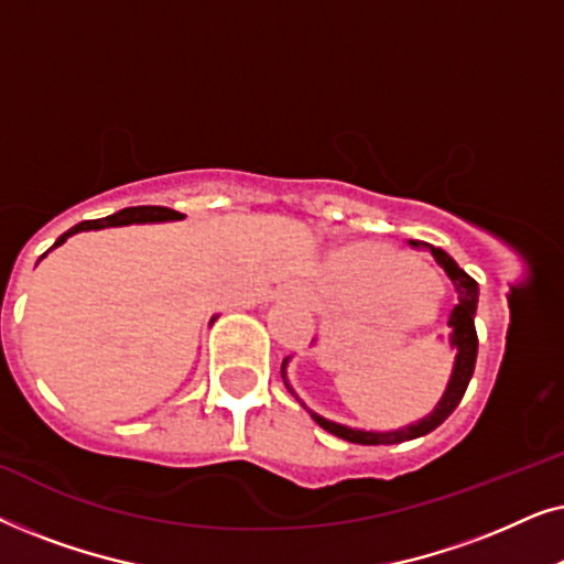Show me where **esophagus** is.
Listing matches in <instances>:
<instances>
[{"mask_svg":"<svg viewBox=\"0 0 564 564\" xmlns=\"http://www.w3.org/2000/svg\"><path fill=\"white\" fill-rule=\"evenodd\" d=\"M290 290H292V297H295L300 305H305V307H313L315 305V295L305 288V284H292Z\"/></svg>","mask_w":564,"mask_h":564,"instance_id":"esophagus-1","label":"esophagus"}]
</instances>
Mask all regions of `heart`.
I'll list each match as a JSON object with an SVG mask.
<instances>
[{"mask_svg":"<svg viewBox=\"0 0 564 564\" xmlns=\"http://www.w3.org/2000/svg\"><path fill=\"white\" fill-rule=\"evenodd\" d=\"M334 274L344 290L365 297H390L403 326H426L442 300V282L421 261L388 243H359L338 253Z\"/></svg>","mask_w":564,"mask_h":564,"instance_id":"1","label":"heart"}]
</instances>
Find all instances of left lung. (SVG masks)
Returning <instances> with one entry per match:
<instances>
[{
  "label": "left lung",
  "mask_w": 564,
  "mask_h": 564,
  "mask_svg": "<svg viewBox=\"0 0 564 564\" xmlns=\"http://www.w3.org/2000/svg\"><path fill=\"white\" fill-rule=\"evenodd\" d=\"M411 246H421V241H411ZM423 246H426V243H423ZM429 249H431V253H434V259L438 261V264L444 267V272L449 274V280L454 282V288H457V292H459V305L454 307L452 315H449V338H446V344H449V349L454 351V367H452L449 382H446V390L442 392V398H438L434 411H431L429 415H423V419H419V421L408 423V426L390 429V431L346 426V423L330 421V419H326V415L311 411V408H307L303 400H300V395L295 390H292V384L288 380V365L292 359V357H288L282 361L284 388H288L292 395H295L297 403L303 405L305 411L311 413V419L318 423L321 429H326L328 434H334L338 438H346V442H351V444H365V446L411 442V438L426 436L436 426H442V423L452 415L454 408L459 405L462 395H465L467 384H469V380H473L475 359H477L475 313H477V297H480V290H477V282L473 280V276H469L465 269H462L457 261H454L444 249H434V246H429Z\"/></svg>",
  "instance_id": "obj_1"
}]
</instances>
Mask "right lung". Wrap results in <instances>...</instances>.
I'll return each mask as SVG.
<instances>
[{
    "mask_svg": "<svg viewBox=\"0 0 564 564\" xmlns=\"http://www.w3.org/2000/svg\"><path fill=\"white\" fill-rule=\"evenodd\" d=\"M184 215L176 213V210H169V207H153V205H143V207H126V210H118L112 215H107V218H99V220H82L76 223L74 228H68L64 236L56 238V243L51 246L48 251L58 249L61 243H66V238H72L76 234H82V230H102V228H118V226H133V223H172V220H182ZM45 251V253H48ZM43 253V257H45ZM41 257V259H43ZM215 321V318H213ZM210 321V323H213Z\"/></svg>",
    "mask_w": 564,
    "mask_h": 564,
    "instance_id": "add662e5",
    "label": "right lung"
}]
</instances>
